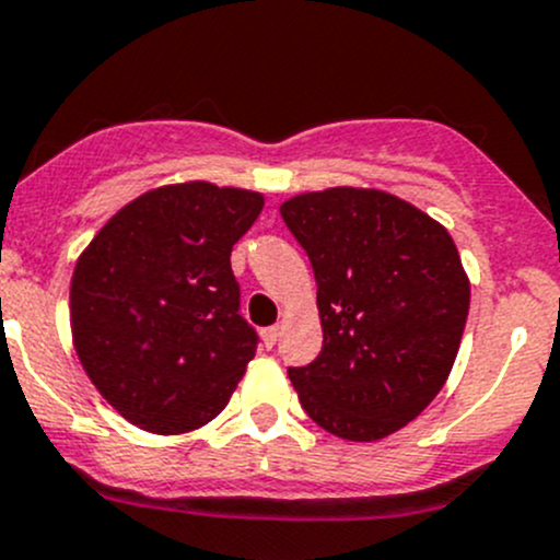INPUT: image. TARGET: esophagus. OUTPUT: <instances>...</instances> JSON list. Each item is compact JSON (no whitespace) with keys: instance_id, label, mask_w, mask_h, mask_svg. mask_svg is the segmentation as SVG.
Listing matches in <instances>:
<instances>
[{"instance_id":"esophagus-1","label":"esophagus","mask_w":560,"mask_h":560,"mask_svg":"<svg viewBox=\"0 0 560 560\" xmlns=\"http://www.w3.org/2000/svg\"><path fill=\"white\" fill-rule=\"evenodd\" d=\"M276 341H279V325L265 327V330H262V343H265V347L273 349V347H276Z\"/></svg>"}]
</instances>
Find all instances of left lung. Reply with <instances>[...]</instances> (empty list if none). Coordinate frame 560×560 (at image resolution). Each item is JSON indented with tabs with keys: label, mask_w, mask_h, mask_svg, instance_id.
Wrapping results in <instances>:
<instances>
[{
	"label": "left lung",
	"mask_w": 560,
	"mask_h": 560,
	"mask_svg": "<svg viewBox=\"0 0 560 560\" xmlns=\"http://www.w3.org/2000/svg\"><path fill=\"white\" fill-rule=\"evenodd\" d=\"M316 279L322 352L290 369L301 406L349 442L409 425L453 371L468 276L447 230L400 197L336 186L281 206Z\"/></svg>",
	"instance_id": "obj_1"
}]
</instances>
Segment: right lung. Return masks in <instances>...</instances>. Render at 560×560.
Listing matches in <instances>:
<instances>
[{
    "instance_id": "add662e5",
    "label": "right lung",
    "mask_w": 560,
    "mask_h": 560,
    "mask_svg": "<svg viewBox=\"0 0 560 560\" xmlns=\"http://www.w3.org/2000/svg\"><path fill=\"white\" fill-rule=\"evenodd\" d=\"M259 211V191L160 186L124 206L78 257L72 343L132 425L175 436L228 406L259 341L241 316L230 252Z\"/></svg>"
}]
</instances>
